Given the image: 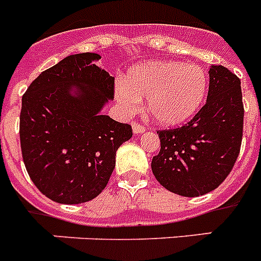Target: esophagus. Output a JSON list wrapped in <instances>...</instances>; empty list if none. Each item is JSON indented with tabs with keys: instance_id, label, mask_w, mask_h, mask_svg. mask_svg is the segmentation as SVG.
<instances>
[{
	"instance_id": "obj_1",
	"label": "esophagus",
	"mask_w": 261,
	"mask_h": 261,
	"mask_svg": "<svg viewBox=\"0 0 261 261\" xmlns=\"http://www.w3.org/2000/svg\"><path fill=\"white\" fill-rule=\"evenodd\" d=\"M131 126H133V133H134V134H142V133H145L146 131V128L143 126H141V124L138 123V122H133V124H131Z\"/></svg>"
}]
</instances>
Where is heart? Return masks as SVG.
Masks as SVG:
<instances>
[{"label":"heart","instance_id":"obj_1","mask_svg":"<svg viewBox=\"0 0 261 261\" xmlns=\"http://www.w3.org/2000/svg\"><path fill=\"white\" fill-rule=\"evenodd\" d=\"M207 91L205 69L194 63L146 60L133 65L115 88V97L127 112L146 109L161 126L175 127L196 115Z\"/></svg>","mask_w":261,"mask_h":261}]
</instances>
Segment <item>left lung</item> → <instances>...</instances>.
Here are the masks:
<instances>
[{
	"mask_svg": "<svg viewBox=\"0 0 261 261\" xmlns=\"http://www.w3.org/2000/svg\"><path fill=\"white\" fill-rule=\"evenodd\" d=\"M244 107L240 79L211 65L206 103L185 126L158 133L152 174L169 192L198 197L219 188L240 152Z\"/></svg>",
	"mask_w": 261,
	"mask_h": 261,
	"instance_id": "left-lung-1",
	"label": "left lung"
}]
</instances>
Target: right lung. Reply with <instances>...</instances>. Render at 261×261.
Instances as JSON below:
<instances>
[{"instance_id":"obj_1","label":"right lung","mask_w":261,"mask_h":261,"mask_svg":"<svg viewBox=\"0 0 261 261\" xmlns=\"http://www.w3.org/2000/svg\"><path fill=\"white\" fill-rule=\"evenodd\" d=\"M100 55H69L41 72L22 96V160L40 192L55 202L94 200L115 167L131 126L101 110L114 99V77L96 65Z\"/></svg>"}]
</instances>
